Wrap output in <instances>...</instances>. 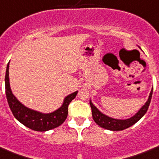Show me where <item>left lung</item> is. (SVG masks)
Here are the masks:
<instances>
[{
	"label": "left lung",
	"instance_id": "left-lung-1",
	"mask_svg": "<svg viewBox=\"0 0 159 159\" xmlns=\"http://www.w3.org/2000/svg\"><path fill=\"white\" fill-rule=\"evenodd\" d=\"M152 89L150 92L149 97H148L147 102H145L143 106H142L141 108L139 109L133 117L127 118V119H117V118H113V117L107 116L106 114L102 113L99 109H98V107L95 105H93V103L90 100V105L91 107H92V114H93V120L101 128L107 129V130H124L126 128H129L131 126H133V124H135L138 121H139L145 115V113L147 112L148 109V107H149L150 102H151V99H152Z\"/></svg>",
	"mask_w": 159,
	"mask_h": 159
}]
</instances>
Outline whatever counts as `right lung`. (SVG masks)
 Segmentation results:
<instances>
[{
	"label": "right lung",
	"mask_w": 159,
	"mask_h": 159,
	"mask_svg": "<svg viewBox=\"0 0 159 159\" xmlns=\"http://www.w3.org/2000/svg\"><path fill=\"white\" fill-rule=\"evenodd\" d=\"M5 84L7 102L14 117L23 125L38 132H46L62 124L68 114L69 103L76 98L77 94V91L69 94L64 98L63 102L59 108L49 113H45L26 107L12 93L10 87L9 63L7 64L6 71Z\"/></svg>",
	"instance_id": "obj_1"
}]
</instances>
